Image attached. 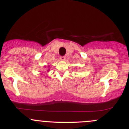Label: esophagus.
<instances>
[{
    "mask_svg": "<svg viewBox=\"0 0 129 129\" xmlns=\"http://www.w3.org/2000/svg\"><path fill=\"white\" fill-rule=\"evenodd\" d=\"M60 60H62V61L65 60H66V57H65L64 56H60Z\"/></svg>",
    "mask_w": 129,
    "mask_h": 129,
    "instance_id": "34e87169",
    "label": "esophagus"
}]
</instances>
